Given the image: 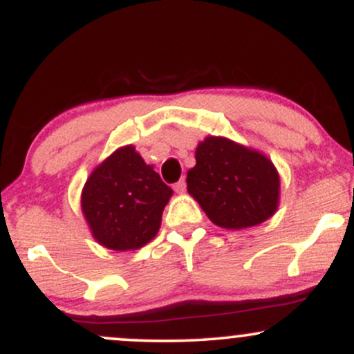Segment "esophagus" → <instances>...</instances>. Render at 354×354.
<instances>
[{
    "mask_svg": "<svg viewBox=\"0 0 354 354\" xmlns=\"http://www.w3.org/2000/svg\"><path fill=\"white\" fill-rule=\"evenodd\" d=\"M174 191H176L178 194H183L186 191V181L185 180H180L174 185Z\"/></svg>",
    "mask_w": 354,
    "mask_h": 354,
    "instance_id": "obj_1",
    "label": "esophagus"
}]
</instances>
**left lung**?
Listing matches in <instances>:
<instances>
[{
	"label": "left lung",
	"instance_id": "left-lung-1",
	"mask_svg": "<svg viewBox=\"0 0 354 354\" xmlns=\"http://www.w3.org/2000/svg\"><path fill=\"white\" fill-rule=\"evenodd\" d=\"M196 166L186 176L188 193L214 225L251 228L278 209L279 174L265 154L221 136L196 148Z\"/></svg>",
	"mask_w": 354,
	"mask_h": 354
}]
</instances>
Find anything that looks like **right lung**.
I'll use <instances>...</instances> for the list:
<instances>
[{"instance_id":"obj_1","label":"right lung","mask_w":354,"mask_h":354,"mask_svg":"<svg viewBox=\"0 0 354 354\" xmlns=\"http://www.w3.org/2000/svg\"><path fill=\"white\" fill-rule=\"evenodd\" d=\"M171 194L173 189L129 145L89 174L81 209L100 245L115 251L138 250L156 236Z\"/></svg>"}]
</instances>
